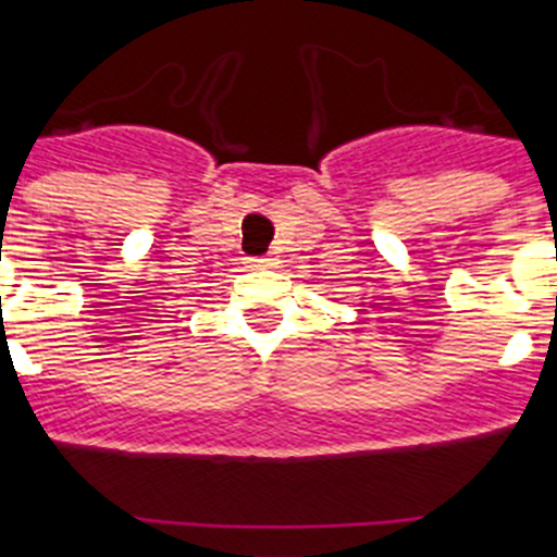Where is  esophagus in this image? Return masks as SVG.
Masks as SVG:
<instances>
[{
    "instance_id": "34e87169",
    "label": "esophagus",
    "mask_w": 557,
    "mask_h": 557,
    "mask_svg": "<svg viewBox=\"0 0 557 557\" xmlns=\"http://www.w3.org/2000/svg\"><path fill=\"white\" fill-rule=\"evenodd\" d=\"M273 256H259V259H250V268H273Z\"/></svg>"
}]
</instances>
